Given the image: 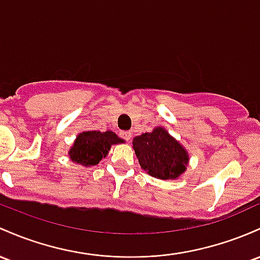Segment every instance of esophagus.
<instances>
[{
	"label": "esophagus",
	"mask_w": 260,
	"mask_h": 260,
	"mask_svg": "<svg viewBox=\"0 0 260 260\" xmlns=\"http://www.w3.org/2000/svg\"><path fill=\"white\" fill-rule=\"evenodd\" d=\"M121 137L124 139V141L129 142L131 138H132V133H131V132H122Z\"/></svg>",
	"instance_id": "1"
}]
</instances>
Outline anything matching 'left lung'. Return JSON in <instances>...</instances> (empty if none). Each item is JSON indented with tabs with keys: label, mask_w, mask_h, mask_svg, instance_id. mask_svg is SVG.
Here are the masks:
<instances>
[{
	"label": "left lung",
	"mask_w": 260,
	"mask_h": 260,
	"mask_svg": "<svg viewBox=\"0 0 260 260\" xmlns=\"http://www.w3.org/2000/svg\"><path fill=\"white\" fill-rule=\"evenodd\" d=\"M139 165L156 179H175L186 170V150L164 128L158 127L133 139Z\"/></svg>",
	"instance_id": "1"
}]
</instances>
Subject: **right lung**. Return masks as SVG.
<instances>
[{
	"label": "right lung",
	"mask_w": 260,
	"mask_h": 260,
	"mask_svg": "<svg viewBox=\"0 0 260 260\" xmlns=\"http://www.w3.org/2000/svg\"><path fill=\"white\" fill-rule=\"evenodd\" d=\"M122 139L117 137L116 133L98 132V131H88L80 133L75 143L70 149L69 155L71 160L79 162L81 165H96L102 160V158L108 154L111 145L122 143Z\"/></svg>",
	"instance_id": "right-lung-1"
}]
</instances>
